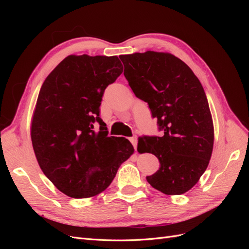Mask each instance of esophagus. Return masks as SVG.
<instances>
[{"instance_id":"34e87169","label":"esophagus","mask_w":249,"mask_h":249,"mask_svg":"<svg viewBox=\"0 0 249 249\" xmlns=\"http://www.w3.org/2000/svg\"><path fill=\"white\" fill-rule=\"evenodd\" d=\"M130 141H131V143L133 144L135 150H136V149H137V137H136V136L131 137V138H130Z\"/></svg>"}]
</instances>
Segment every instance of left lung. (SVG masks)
Wrapping results in <instances>:
<instances>
[{"instance_id":"1","label":"left lung","mask_w":249,"mask_h":249,"mask_svg":"<svg viewBox=\"0 0 249 249\" xmlns=\"http://www.w3.org/2000/svg\"><path fill=\"white\" fill-rule=\"evenodd\" d=\"M119 58L133 92L148 104L164 131L162 137L138 138V152L152 153L160 162L147 182L164 194H184L196 185L213 152L214 125L205 90L190 67L170 53Z\"/></svg>"}]
</instances>
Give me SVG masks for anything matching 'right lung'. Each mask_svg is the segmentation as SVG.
<instances>
[{
	"label": "right lung",
	"mask_w": 249,
	"mask_h": 249,
	"mask_svg": "<svg viewBox=\"0 0 249 249\" xmlns=\"http://www.w3.org/2000/svg\"><path fill=\"white\" fill-rule=\"evenodd\" d=\"M123 70L117 56L70 55L41 86L31 122L32 145L42 172L67 196L88 198L106 190L134 153L127 139L107 136L100 117L105 89Z\"/></svg>",
	"instance_id": "1"
}]
</instances>
